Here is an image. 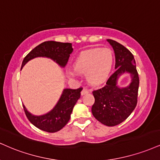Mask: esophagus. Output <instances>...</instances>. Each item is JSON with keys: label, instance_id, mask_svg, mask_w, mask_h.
<instances>
[{"label": "esophagus", "instance_id": "34e87169", "mask_svg": "<svg viewBox=\"0 0 160 160\" xmlns=\"http://www.w3.org/2000/svg\"><path fill=\"white\" fill-rule=\"evenodd\" d=\"M88 92H89V90H88L87 88H82V92H81V95H86V94L88 93Z\"/></svg>", "mask_w": 160, "mask_h": 160}]
</instances>
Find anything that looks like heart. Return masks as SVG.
Returning <instances> with one entry per match:
<instances>
[{"label":"heart","instance_id":"1","mask_svg":"<svg viewBox=\"0 0 160 160\" xmlns=\"http://www.w3.org/2000/svg\"><path fill=\"white\" fill-rule=\"evenodd\" d=\"M113 53L110 49L92 48L82 51L73 62L74 70L85 74L90 83L100 84L109 77L113 65ZM68 74L74 76L75 72L68 71Z\"/></svg>","mask_w":160,"mask_h":160}]
</instances>
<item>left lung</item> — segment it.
<instances>
[{
  "mask_svg": "<svg viewBox=\"0 0 160 160\" xmlns=\"http://www.w3.org/2000/svg\"><path fill=\"white\" fill-rule=\"evenodd\" d=\"M115 52L116 71L109 77L105 86L92 92L95 103L92 107L94 117L101 124L115 126L124 122L136 108L139 78L133 55L118 42L107 39ZM129 72L132 82L127 88L118 86L119 77Z\"/></svg>",
  "mask_w": 160,
  "mask_h": 160,
  "instance_id": "obj_1",
  "label": "left lung"
}]
</instances>
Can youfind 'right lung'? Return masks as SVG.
<instances>
[{"mask_svg": "<svg viewBox=\"0 0 160 160\" xmlns=\"http://www.w3.org/2000/svg\"><path fill=\"white\" fill-rule=\"evenodd\" d=\"M72 51V43L54 41L42 42L24 57L21 70L28 61L36 57H47L56 62L59 66L65 67ZM82 89L81 87L77 89L65 88L55 107L45 115H32L23 105L25 114L28 120L40 130L48 132L59 131L68 122L75 103L80 98Z\"/></svg>", "mask_w": 160, "mask_h": 160, "instance_id": "right-lung-1", "label": "right lung"}]
</instances>
